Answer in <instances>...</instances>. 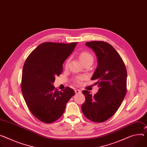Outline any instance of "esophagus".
Wrapping results in <instances>:
<instances>
[{
	"label": "esophagus",
	"instance_id": "obj_1",
	"mask_svg": "<svg viewBox=\"0 0 147 147\" xmlns=\"http://www.w3.org/2000/svg\"><path fill=\"white\" fill-rule=\"evenodd\" d=\"M75 92L76 93V94H81V90H80V89H75Z\"/></svg>",
	"mask_w": 147,
	"mask_h": 147
}]
</instances>
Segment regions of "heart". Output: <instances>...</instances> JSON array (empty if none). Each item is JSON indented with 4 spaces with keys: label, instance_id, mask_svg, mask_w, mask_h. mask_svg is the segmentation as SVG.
Returning <instances> with one entry per match:
<instances>
[{
    "label": "heart",
    "instance_id": "b5f03b06",
    "mask_svg": "<svg viewBox=\"0 0 147 147\" xmlns=\"http://www.w3.org/2000/svg\"><path fill=\"white\" fill-rule=\"evenodd\" d=\"M80 59L81 60V61L82 62V63H84L85 62H93L94 61V56L93 55L90 53L88 51H83L80 54ZM70 61V59L68 58L67 59L65 62V66L66 67L67 66H68L69 64V62ZM85 76L84 75H81L80 76H77L76 78H75L74 79V81L75 83L78 84H81L82 81L85 80Z\"/></svg>",
    "mask_w": 147,
    "mask_h": 147
}]
</instances>
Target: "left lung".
<instances>
[{
  "label": "left lung",
  "mask_w": 147,
  "mask_h": 147,
  "mask_svg": "<svg viewBox=\"0 0 147 147\" xmlns=\"http://www.w3.org/2000/svg\"><path fill=\"white\" fill-rule=\"evenodd\" d=\"M95 53L98 67L91 80H96L99 89L94 95L85 90V101L81 109L89 120L103 122L114 115L127 93L126 67L122 59L112 45L104 41L86 42Z\"/></svg>",
  "instance_id": "8db88e82"
}]
</instances>
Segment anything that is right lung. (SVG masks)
Wrapping results in <instances>:
<instances>
[{"instance_id": "right-lung-1", "label": "right lung", "mask_w": 147, "mask_h": 147, "mask_svg": "<svg viewBox=\"0 0 147 147\" xmlns=\"http://www.w3.org/2000/svg\"><path fill=\"white\" fill-rule=\"evenodd\" d=\"M77 42H44L33 50L25 61L21 81L22 92L30 112L39 121L50 123L63 115L66 104L74 95L69 87L59 91L52 85L59 76L63 63Z\"/></svg>"}]
</instances>
